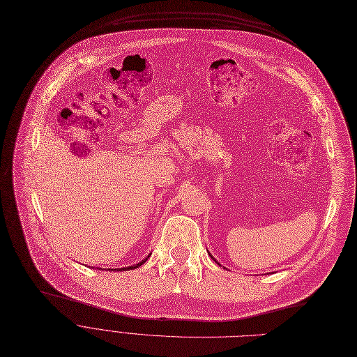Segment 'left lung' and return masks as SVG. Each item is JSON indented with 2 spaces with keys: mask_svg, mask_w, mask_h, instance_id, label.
<instances>
[{
  "mask_svg": "<svg viewBox=\"0 0 357 357\" xmlns=\"http://www.w3.org/2000/svg\"><path fill=\"white\" fill-rule=\"evenodd\" d=\"M212 259H213V257H212ZM213 260H215V259H213ZM215 261H216V260H215ZM216 263H218V261H216ZM218 264H219V263H218Z\"/></svg>",
  "mask_w": 357,
  "mask_h": 357,
  "instance_id": "obj_1",
  "label": "left lung"
}]
</instances>
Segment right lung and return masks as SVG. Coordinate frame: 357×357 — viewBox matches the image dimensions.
<instances>
[{
  "label": "right lung",
  "mask_w": 357,
  "mask_h": 357,
  "mask_svg": "<svg viewBox=\"0 0 357 357\" xmlns=\"http://www.w3.org/2000/svg\"><path fill=\"white\" fill-rule=\"evenodd\" d=\"M149 256H151V254H149ZM149 256H148V257H149ZM148 257H145L144 260H141L139 263H137V264H133V266H128V267H121V268H113V270H114V271H121V270H122V271H126V270H133V268H138L139 266H142V264H144V263H145V261L148 260ZM109 270H110V268H109Z\"/></svg>",
  "instance_id": "1"
}]
</instances>
